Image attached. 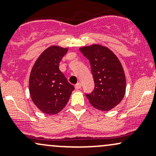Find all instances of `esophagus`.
<instances>
[{
    "mask_svg": "<svg viewBox=\"0 0 156 156\" xmlns=\"http://www.w3.org/2000/svg\"><path fill=\"white\" fill-rule=\"evenodd\" d=\"M80 87H81V83H79V82H78V83H76V86H75V88H76V89H80Z\"/></svg>",
    "mask_w": 156,
    "mask_h": 156,
    "instance_id": "34e87169",
    "label": "esophagus"
}]
</instances>
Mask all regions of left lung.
Returning a JSON list of instances; mask_svg holds the SVG:
<instances>
[{
	"label": "left lung",
	"instance_id": "8db88e82",
	"mask_svg": "<svg viewBox=\"0 0 156 156\" xmlns=\"http://www.w3.org/2000/svg\"><path fill=\"white\" fill-rule=\"evenodd\" d=\"M89 59L94 81V89L86 94L89 103L98 110L107 112L122 101L126 90L122 66L109 48L94 44L79 48Z\"/></svg>",
	"mask_w": 156,
	"mask_h": 156
}]
</instances>
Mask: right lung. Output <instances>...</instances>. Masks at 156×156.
<instances>
[{
    "instance_id": "add662e5",
    "label": "right lung",
    "mask_w": 156,
    "mask_h": 156,
    "mask_svg": "<svg viewBox=\"0 0 156 156\" xmlns=\"http://www.w3.org/2000/svg\"><path fill=\"white\" fill-rule=\"evenodd\" d=\"M68 48L53 45L41 53L32 67L29 92L32 101L42 112L55 114L67 105L74 87L58 68Z\"/></svg>"
}]
</instances>
